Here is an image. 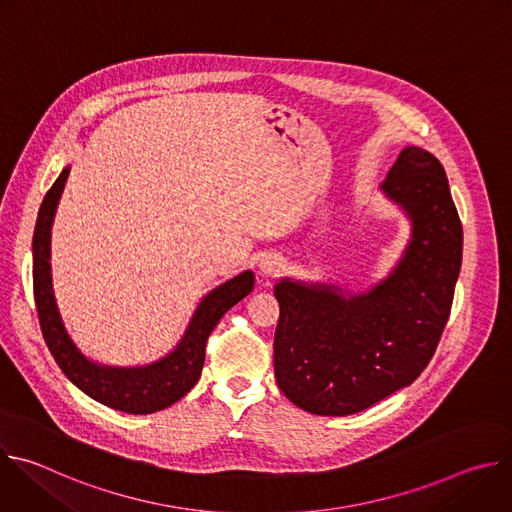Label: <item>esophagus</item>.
<instances>
[{
    "label": "esophagus",
    "instance_id": "esophagus-1",
    "mask_svg": "<svg viewBox=\"0 0 512 512\" xmlns=\"http://www.w3.org/2000/svg\"><path fill=\"white\" fill-rule=\"evenodd\" d=\"M281 269V261L277 257H267L261 261V271L265 275H277Z\"/></svg>",
    "mask_w": 512,
    "mask_h": 512
}]
</instances>
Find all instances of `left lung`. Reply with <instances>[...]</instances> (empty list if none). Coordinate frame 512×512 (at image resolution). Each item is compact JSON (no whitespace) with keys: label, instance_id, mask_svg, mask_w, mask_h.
Returning a JSON list of instances; mask_svg holds the SVG:
<instances>
[{"label":"left lung","instance_id":"1","mask_svg":"<svg viewBox=\"0 0 512 512\" xmlns=\"http://www.w3.org/2000/svg\"><path fill=\"white\" fill-rule=\"evenodd\" d=\"M383 190L413 223V239L389 279L350 300L330 285H275V379L291 403L316 415L358 413L411 385L450 318L462 223L444 166L411 145Z\"/></svg>","mask_w":512,"mask_h":512}]
</instances>
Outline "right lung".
I'll return each instance as SVG.
<instances>
[{"mask_svg":"<svg viewBox=\"0 0 512 512\" xmlns=\"http://www.w3.org/2000/svg\"><path fill=\"white\" fill-rule=\"evenodd\" d=\"M68 172L70 170L64 168L52 188L46 192L32 239L34 300L42 336L62 373L95 401L135 415L162 411L182 399L198 383L210 332L225 316V312L251 294L255 277L251 271H245L212 289L198 306L178 348L160 362L141 369L99 367V364L85 358L68 338L52 294L50 229Z\"/></svg>","mask_w":512,"mask_h":512,"instance_id":"1","label":"right lung"}]
</instances>
